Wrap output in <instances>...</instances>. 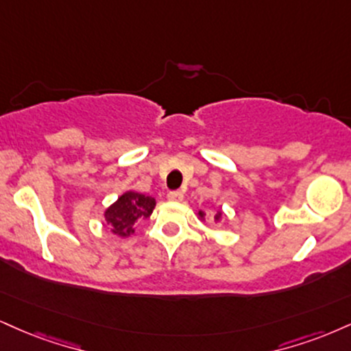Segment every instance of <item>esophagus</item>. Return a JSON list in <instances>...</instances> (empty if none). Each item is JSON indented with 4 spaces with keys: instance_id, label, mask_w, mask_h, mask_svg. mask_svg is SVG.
Returning <instances> with one entry per match:
<instances>
[{
    "instance_id": "34e87169",
    "label": "esophagus",
    "mask_w": 351,
    "mask_h": 351,
    "mask_svg": "<svg viewBox=\"0 0 351 351\" xmlns=\"http://www.w3.org/2000/svg\"><path fill=\"white\" fill-rule=\"evenodd\" d=\"M184 194L183 191H170L168 193V199L170 201H183Z\"/></svg>"
}]
</instances>
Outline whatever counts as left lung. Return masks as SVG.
I'll return each mask as SVG.
<instances>
[{"label": "left lung", "mask_w": 351, "mask_h": 351, "mask_svg": "<svg viewBox=\"0 0 351 351\" xmlns=\"http://www.w3.org/2000/svg\"><path fill=\"white\" fill-rule=\"evenodd\" d=\"M197 216H199L201 221H204V217H206V213H202V210H199V213H197ZM213 219H214V221H216V222L221 221V219H222V210H217V213L214 214V216H213Z\"/></svg>", "instance_id": "left-lung-1"}]
</instances>
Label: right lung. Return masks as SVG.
I'll return each instance as SVG.
<instances>
[{
	"mask_svg": "<svg viewBox=\"0 0 351 351\" xmlns=\"http://www.w3.org/2000/svg\"><path fill=\"white\" fill-rule=\"evenodd\" d=\"M155 209V199L145 194L128 191L119 196L114 204L109 206L104 213L106 222L112 227V234L119 237H128L134 234V226L138 221L150 217Z\"/></svg>",
	"mask_w": 351,
	"mask_h": 351,
	"instance_id": "right-lung-1",
	"label": "right lung"
}]
</instances>
